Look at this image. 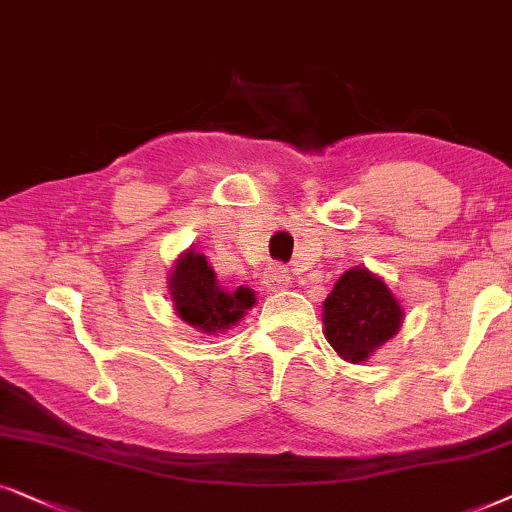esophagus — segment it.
I'll return each instance as SVG.
<instances>
[{"mask_svg": "<svg viewBox=\"0 0 512 512\" xmlns=\"http://www.w3.org/2000/svg\"><path fill=\"white\" fill-rule=\"evenodd\" d=\"M264 288H267L269 292H281L285 288H290L292 285V278L285 269L281 267H271L267 274H264Z\"/></svg>", "mask_w": 512, "mask_h": 512, "instance_id": "obj_1", "label": "esophagus"}]
</instances>
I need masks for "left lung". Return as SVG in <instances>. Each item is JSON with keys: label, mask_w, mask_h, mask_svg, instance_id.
Segmentation results:
<instances>
[{"label": "left lung", "mask_w": 512, "mask_h": 512, "mask_svg": "<svg viewBox=\"0 0 512 512\" xmlns=\"http://www.w3.org/2000/svg\"><path fill=\"white\" fill-rule=\"evenodd\" d=\"M405 309L386 281L367 267H353L337 278L323 302L327 344L346 363L360 365L400 332Z\"/></svg>", "instance_id": "left-lung-1"}]
</instances>
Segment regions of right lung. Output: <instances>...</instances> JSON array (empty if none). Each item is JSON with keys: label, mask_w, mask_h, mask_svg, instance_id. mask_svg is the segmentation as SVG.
Masks as SVG:
<instances>
[{"label": "right lung", "mask_w": 512, "mask_h": 512, "mask_svg": "<svg viewBox=\"0 0 512 512\" xmlns=\"http://www.w3.org/2000/svg\"><path fill=\"white\" fill-rule=\"evenodd\" d=\"M168 295L177 316L208 337L224 335L257 302L255 292L245 285L236 290L220 285L206 255L196 248L177 255L168 274Z\"/></svg>", "instance_id": "1"}]
</instances>
